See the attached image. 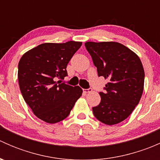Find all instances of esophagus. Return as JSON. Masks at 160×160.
Masks as SVG:
<instances>
[{"mask_svg":"<svg viewBox=\"0 0 160 160\" xmlns=\"http://www.w3.org/2000/svg\"><path fill=\"white\" fill-rule=\"evenodd\" d=\"M91 91H92L91 88H89V89H83V92H84V93H90V92H91Z\"/></svg>","mask_w":160,"mask_h":160,"instance_id":"1","label":"esophagus"}]
</instances>
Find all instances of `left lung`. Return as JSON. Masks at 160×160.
<instances>
[{
	"mask_svg": "<svg viewBox=\"0 0 160 160\" xmlns=\"http://www.w3.org/2000/svg\"><path fill=\"white\" fill-rule=\"evenodd\" d=\"M85 47L99 77L108 79L101 103L93 108V115L102 123L115 125L125 120L138 105L144 88L145 72L139 57L115 42H87Z\"/></svg>",
	"mask_w": 160,
	"mask_h": 160,
	"instance_id": "left-lung-1",
	"label": "left lung"
}]
</instances>
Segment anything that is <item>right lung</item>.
Segmentation results:
<instances>
[{
	"instance_id": "obj_1",
	"label": "right lung",
	"mask_w": 160,
	"mask_h": 160,
	"mask_svg": "<svg viewBox=\"0 0 160 160\" xmlns=\"http://www.w3.org/2000/svg\"><path fill=\"white\" fill-rule=\"evenodd\" d=\"M81 42L43 43L26 52L18 62V78L24 100L37 118L57 123L70 114L83 90L61 83Z\"/></svg>"
}]
</instances>
